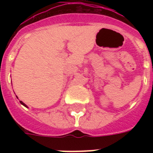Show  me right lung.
I'll list each match as a JSON object with an SVG mask.
<instances>
[{
  "mask_svg": "<svg viewBox=\"0 0 153 153\" xmlns=\"http://www.w3.org/2000/svg\"><path fill=\"white\" fill-rule=\"evenodd\" d=\"M16 98H17V97H16ZM20 104L21 105H24V106H25V107H27V105H25V103H24V102H22V101H20Z\"/></svg>",
  "mask_w": 153,
  "mask_h": 153,
  "instance_id": "add662e5",
  "label": "right lung"
}]
</instances>
